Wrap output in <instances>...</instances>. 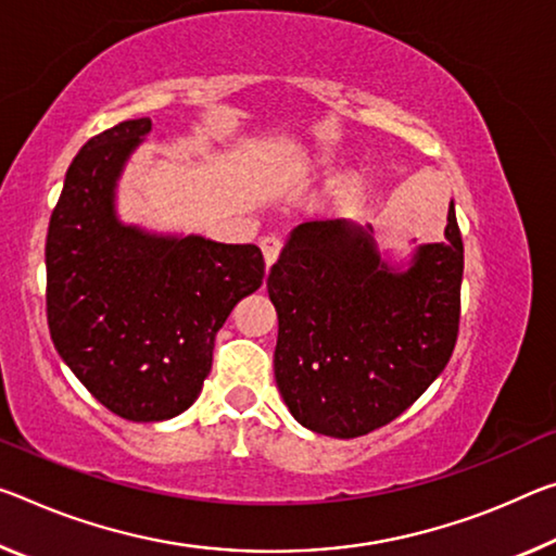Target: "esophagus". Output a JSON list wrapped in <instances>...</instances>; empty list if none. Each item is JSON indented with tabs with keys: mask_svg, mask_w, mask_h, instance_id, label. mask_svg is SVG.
Returning a JSON list of instances; mask_svg holds the SVG:
<instances>
[{
	"mask_svg": "<svg viewBox=\"0 0 556 556\" xmlns=\"http://www.w3.org/2000/svg\"><path fill=\"white\" fill-rule=\"evenodd\" d=\"M260 247H262V254H264V264H267V269H269L271 264H275L277 257H279L281 240H279V237H275V235H267V237H262Z\"/></svg>",
	"mask_w": 556,
	"mask_h": 556,
	"instance_id": "esophagus-1",
	"label": "esophagus"
}]
</instances>
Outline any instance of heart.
<instances>
[{"mask_svg":"<svg viewBox=\"0 0 556 556\" xmlns=\"http://www.w3.org/2000/svg\"><path fill=\"white\" fill-rule=\"evenodd\" d=\"M324 163H326V161H324V157H319V155L306 157V161H304L302 165H299V170H302V173H312V170H316V167H321ZM356 188H358V175H356V173L343 175L337 188H333V200H337V202L349 200V198L356 192Z\"/></svg>","mask_w":556,"mask_h":556,"instance_id":"heart-1","label":"heart"}]
</instances>
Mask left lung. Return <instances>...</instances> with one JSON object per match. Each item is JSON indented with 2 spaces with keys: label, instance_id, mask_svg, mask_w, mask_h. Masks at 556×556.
Returning a JSON list of instances; mask_svg holds the SVG:
<instances>
[{
  "label": "left lung",
  "instance_id": "8db88e82",
  "mask_svg": "<svg viewBox=\"0 0 556 556\" xmlns=\"http://www.w3.org/2000/svg\"><path fill=\"white\" fill-rule=\"evenodd\" d=\"M460 285L453 202L445 240L403 262L378 250L371 225H296L267 279L279 319L275 378L294 420L358 438L399 418L453 356Z\"/></svg>",
  "mask_w": 556,
  "mask_h": 556
}]
</instances>
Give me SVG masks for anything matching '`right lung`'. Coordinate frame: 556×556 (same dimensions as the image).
<instances>
[{"label": "right lung", "mask_w": 556, "mask_h": 556, "mask_svg": "<svg viewBox=\"0 0 556 556\" xmlns=\"http://www.w3.org/2000/svg\"><path fill=\"white\" fill-rule=\"evenodd\" d=\"M151 130V118H136L88 140L47 235L51 341L96 401L136 422L175 418L198 401L217 331L264 277L260 247L118 217V180Z\"/></svg>", "instance_id": "obj_1"}]
</instances>
